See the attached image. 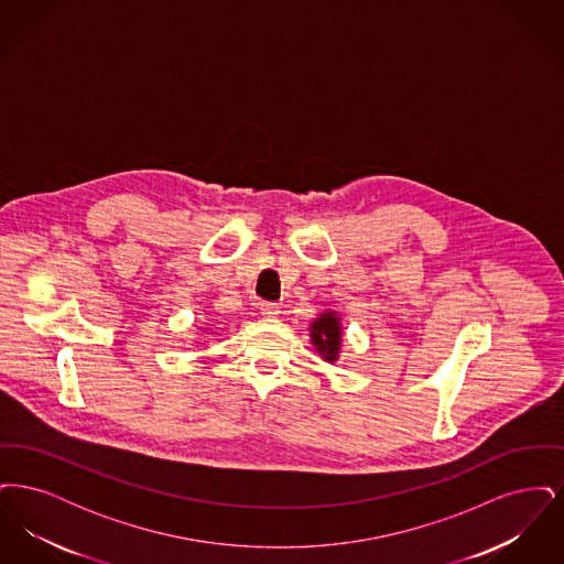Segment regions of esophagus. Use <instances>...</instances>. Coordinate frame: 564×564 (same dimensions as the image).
<instances>
[{"instance_id":"esophagus-1","label":"esophagus","mask_w":564,"mask_h":564,"mask_svg":"<svg viewBox=\"0 0 564 564\" xmlns=\"http://www.w3.org/2000/svg\"><path fill=\"white\" fill-rule=\"evenodd\" d=\"M260 315L267 319H274L279 315V304L276 302H262L260 304Z\"/></svg>"}]
</instances>
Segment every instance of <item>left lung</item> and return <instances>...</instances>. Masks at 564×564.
Masks as SVG:
<instances>
[{
	"mask_svg": "<svg viewBox=\"0 0 564 564\" xmlns=\"http://www.w3.org/2000/svg\"><path fill=\"white\" fill-rule=\"evenodd\" d=\"M311 338L325 361H336L340 352V338H343L338 315L332 311L323 313L322 317L311 325Z\"/></svg>",
	"mask_w": 564,
	"mask_h": 564,
	"instance_id": "obj_1",
	"label": "left lung"
}]
</instances>
